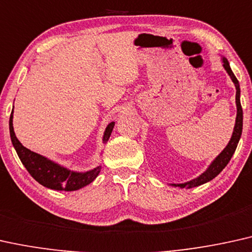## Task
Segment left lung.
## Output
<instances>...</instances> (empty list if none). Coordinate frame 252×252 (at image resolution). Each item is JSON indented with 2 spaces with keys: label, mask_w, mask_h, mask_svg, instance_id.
I'll return each mask as SVG.
<instances>
[{
  "label": "left lung",
  "mask_w": 252,
  "mask_h": 252,
  "mask_svg": "<svg viewBox=\"0 0 252 252\" xmlns=\"http://www.w3.org/2000/svg\"><path fill=\"white\" fill-rule=\"evenodd\" d=\"M223 67L225 68V71L228 72V74L230 75L232 82L235 84V87H236V106H237V116H236V123H235V128H234V132H232L231 139L229 141L228 145L225 146V149L220 154L218 157L213 163L209 165V167L207 168L206 172H203L200 177H197L196 179H194L192 181H189L186 184H180V185H174V186H179L181 189H192V187L199 186V185H202L207 183V181H211L212 179L218 176V174L221 172L223 168L227 166V164L230 161V159L234 155L235 150L237 148L238 141H240L241 135H242V128H243V110H242V106H241V101H240V94H241V89H240V84H238V80L236 79V76L234 75L232 73L230 66H229V63L227 59L223 58Z\"/></svg>",
  "instance_id": "left-lung-1"
}]
</instances>
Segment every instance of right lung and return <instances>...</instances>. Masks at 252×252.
Returning <instances> with one entry per match:
<instances>
[{
    "label": "right lung",
    "mask_w": 252,
    "mask_h": 252,
    "mask_svg": "<svg viewBox=\"0 0 252 252\" xmlns=\"http://www.w3.org/2000/svg\"><path fill=\"white\" fill-rule=\"evenodd\" d=\"M12 111H14V109H12ZM12 111L10 120H9V129H10L12 145H14L22 164L24 165L34 180L43 185V186L47 187V189L67 190L68 192V190H76L87 186L97 177V174L100 173L101 166H97L92 171L85 172V173H76V172H72L67 168L62 167L60 165L53 163V161L49 160L43 156L24 148L15 135L14 126H12ZM114 126H115L114 122L108 124L103 135L104 143L109 139Z\"/></svg>",
    "instance_id": "add662e5"
}]
</instances>
